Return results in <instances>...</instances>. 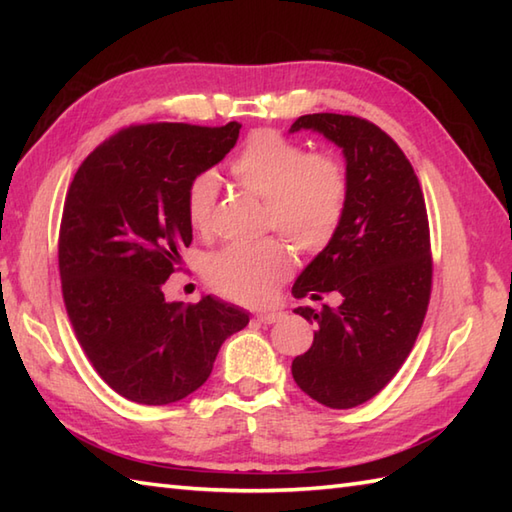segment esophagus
Returning a JSON list of instances; mask_svg holds the SVG:
<instances>
[{"instance_id":"obj_1","label":"esophagus","mask_w":512,"mask_h":512,"mask_svg":"<svg viewBox=\"0 0 512 512\" xmlns=\"http://www.w3.org/2000/svg\"><path fill=\"white\" fill-rule=\"evenodd\" d=\"M284 319V312L279 310H264V312H257V321L259 323H277Z\"/></svg>"}]
</instances>
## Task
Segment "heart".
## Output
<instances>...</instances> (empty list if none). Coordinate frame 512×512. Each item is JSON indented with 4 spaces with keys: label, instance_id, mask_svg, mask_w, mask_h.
Instances as JSON below:
<instances>
[{
    "label": "heart",
    "instance_id": "heart-1",
    "mask_svg": "<svg viewBox=\"0 0 512 512\" xmlns=\"http://www.w3.org/2000/svg\"><path fill=\"white\" fill-rule=\"evenodd\" d=\"M233 178L264 198V224L284 233L303 253H317L339 231L350 195L341 160L308 154L306 147L275 129H255L231 160ZM220 193V178L204 169L189 180L184 211L195 231L206 233ZM292 268L290 246L279 235L231 244L206 259L209 284L242 303L273 297Z\"/></svg>",
    "mask_w": 512,
    "mask_h": 512
}]
</instances>
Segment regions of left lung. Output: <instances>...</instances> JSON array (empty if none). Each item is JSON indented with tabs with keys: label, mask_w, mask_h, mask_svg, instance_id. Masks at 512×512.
Returning <instances> with one entry per match:
<instances>
[{
	"label": "left lung",
	"mask_w": 512,
	"mask_h": 512,
	"mask_svg": "<svg viewBox=\"0 0 512 512\" xmlns=\"http://www.w3.org/2000/svg\"><path fill=\"white\" fill-rule=\"evenodd\" d=\"M312 129L343 149L350 195L339 231L292 286L297 299L339 292L336 308H297L319 330L292 361V378L330 409L374 398L405 363L431 297V239L420 182L402 149L358 116L306 114L290 132Z\"/></svg>",
	"instance_id": "1"
}]
</instances>
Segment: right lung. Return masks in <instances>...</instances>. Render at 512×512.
Wrapping results in <instances>:
<instances>
[{
  "label": "right lung",
  "instance_id": "right-lung-1",
  "mask_svg": "<svg viewBox=\"0 0 512 512\" xmlns=\"http://www.w3.org/2000/svg\"><path fill=\"white\" fill-rule=\"evenodd\" d=\"M239 123L132 125L81 162L59 231L63 303L85 356L116 394L171 405L211 376L215 356L248 312L211 295L165 301L193 239L189 180L237 143Z\"/></svg>",
  "mask_w": 512,
  "mask_h": 512
}]
</instances>
